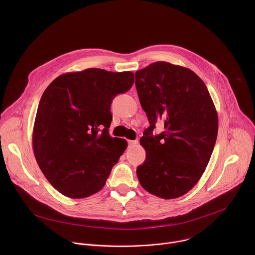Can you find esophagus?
<instances>
[{
    "instance_id": "esophagus-1",
    "label": "esophagus",
    "mask_w": 255,
    "mask_h": 255,
    "mask_svg": "<svg viewBox=\"0 0 255 255\" xmlns=\"http://www.w3.org/2000/svg\"><path fill=\"white\" fill-rule=\"evenodd\" d=\"M128 143H129V146H137L139 142L138 140H129Z\"/></svg>"
}]
</instances>
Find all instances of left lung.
Instances as JSON below:
<instances>
[{"label":"left lung","mask_w":255,"mask_h":255,"mask_svg":"<svg viewBox=\"0 0 255 255\" xmlns=\"http://www.w3.org/2000/svg\"><path fill=\"white\" fill-rule=\"evenodd\" d=\"M139 101L150 126L140 138L146 159L137 167L142 188L176 199L198 183L211 158L218 114L204 82L187 67L156 61L135 72ZM164 131L153 136L157 121Z\"/></svg>","instance_id":"left-lung-1"}]
</instances>
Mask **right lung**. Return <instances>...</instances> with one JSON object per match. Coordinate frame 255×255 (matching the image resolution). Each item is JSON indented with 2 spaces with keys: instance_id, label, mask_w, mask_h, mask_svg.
Listing matches in <instances>:
<instances>
[{
  "instance_id": "right-lung-1",
  "label": "right lung",
  "mask_w": 255,
  "mask_h": 255,
  "mask_svg": "<svg viewBox=\"0 0 255 255\" xmlns=\"http://www.w3.org/2000/svg\"><path fill=\"white\" fill-rule=\"evenodd\" d=\"M134 83L132 71L101 68L66 72L44 91L33 127L34 155L60 194L90 197L106 184L127 141L111 137L113 98Z\"/></svg>"
}]
</instances>
